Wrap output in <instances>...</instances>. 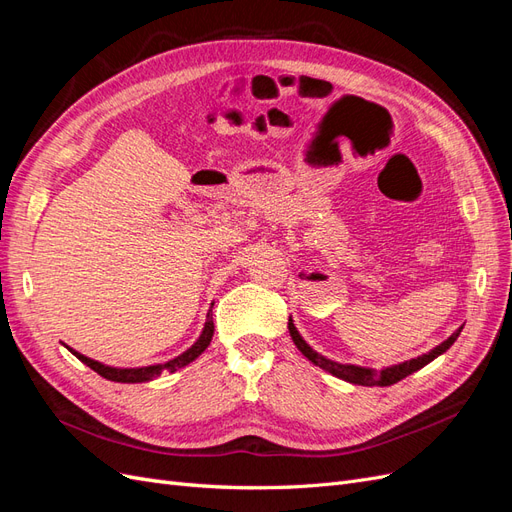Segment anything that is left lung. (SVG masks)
<instances>
[{
	"mask_svg": "<svg viewBox=\"0 0 512 512\" xmlns=\"http://www.w3.org/2000/svg\"><path fill=\"white\" fill-rule=\"evenodd\" d=\"M461 329H463V327H461ZM461 329L455 331L451 337L446 339V342H442L440 346H436L431 352L416 356V359H412V361L399 363V365H393V367H386V369L378 371V369L359 367V365H342V363H335V361H331V359H324L322 354H318L316 350H312V348H309V346L305 344V339L299 335L297 329H294L292 320H288V331H290L292 342H294V346H297V348L303 352V356H307L309 361H312V363L318 365V367H322L324 371H329V374H333V376H337V378H342V380H346V382H352V384H361V386H391V384H395V382H399V380H404L406 376L414 374V371L425 367L427 363H431L433 359H436V356H440L442 352H446L448 348H451V346L455 344V339L459 337Z\"/></svg>",
	"mask_w": 512,
	"mask_h": 512,
	"instance_id": "obj_1",
	"label": "left lung"
}]
</instances>
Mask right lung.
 Wrapping results in <instances>:
<instances>
[{"mask_svg": "<svg viewBox=\"0 0 512 512\" xmlns=\"http://www.w3.org/2000/svg\"><path fill=\"white\" fill-rule=\"evenodd\" d=\"M211 337H213V318H211V312L207 314V322H205V329H203V335L198 337V342L190 348L185 350L183 354H179L177 359L168 361V363H162V365H149V367H138V369H117V367H106L94 359H87V356L74 352L70 348V352L76 356V359L83 361L87 367H91L96 371V374H100L102 378L106 380H113V382H147V380H153L158 378L162 371H177L181 367H185L188 363H192L196 356L200 352H205V348L211 344Z\"/></svg>", "mask_w": 512, "mask_h": 512, "instance_id": "add662e5", "label": "right lung"}]
</instances>
